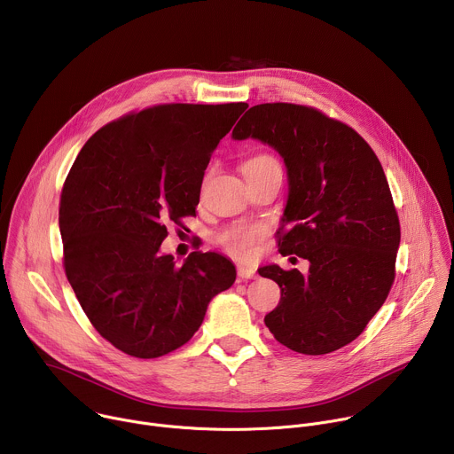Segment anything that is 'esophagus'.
<instances>
[{
  "instance_id": "34e87169",
  "label": "esophagus",
  "mask_w": 454,
  "mask_h": 454,
  "mask_svg": "<svg viewBox=\"0 0 454 454\" xmlns=\"http://www.w3.org/2000/svg\"><path fill=\"white\" fill-rule=\"evenodd\" d=\"M237 275L240 280H251V278H256V271L253 268H247V266H239L237 268Z\"/></svg>"
}]
</instances>
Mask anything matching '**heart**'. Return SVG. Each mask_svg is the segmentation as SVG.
Listing matches in <instances>:
<instances>
[{"label":"heart","mask_w":454,"mask_h":454,"mask_svg":"<svg viewBox=\"0 0 454 454\" xmlns=\"http://www.w3.org/2000/svg\"><path fill=\"white\" fill-rule=\"evenodd\" d=\"M270 167H278V161L270 154H256L244 161L242 172L247 177L251 174H256V172H261ZM262 235H264V228H261V226L237 224V226H230L226 230H223L219 233L217 240L228 254L239 258V261H249V258L256 251V242L261 240Z\"/></svg>","instance_id":"1"}]
</instances>
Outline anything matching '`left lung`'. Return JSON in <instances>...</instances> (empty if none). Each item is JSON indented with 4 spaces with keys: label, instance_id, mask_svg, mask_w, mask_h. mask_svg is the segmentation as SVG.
<instances>
[{
    "label": "left lung",
    "instance_id": "obj_1",
    "mask_svg": "<svg viewBox=\"0 0 454 454\" xmlns=\"http://www.w3.org/2000/svg\"><path fill=\"white\" fill-rule=\"evenodd\" d=\"M249 137L275 147L287 167L278 251L310 264L307 277L258 270L282 291L266 327L294 352H334L366 329L395 280L401 224L384 170L352 127L310 106L249 107L233 138Z\"/></svg>",
    "mask_w": 454,
    "mask_h": 454
}]
</instances>
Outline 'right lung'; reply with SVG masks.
<instances>
[{
    "mask_svg": "<svg viewBox=\"0 0 454 454\" xmlns=\"http://www.w3.org/2000/svg\"><path fill=\"white\" fill-rule=\"evenodd\" d=\"M247 107L158 104L109 121L81 149L59 203L62 264L97 333L114 348L154 359L201 327L210 300L235 282L219 253L183 266L160 254L167 223L196 215L217 144Z\"/></svg>",
    "mask_w": 454,
    "mask_h": 454,
    "instance_id": "obj_1",
    "label": "right lung"
}]
</instances>
